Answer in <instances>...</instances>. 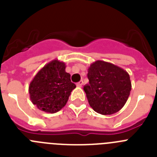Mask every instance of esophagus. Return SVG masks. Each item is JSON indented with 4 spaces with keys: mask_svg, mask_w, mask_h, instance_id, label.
<instances>
[{
    "mask_svg": "<svg viewBox=\"0 0 157 157\" xmlns=\"http://www.w3.org/2000/svg\"><path fill=\"white\" fill-rule=\"evenodd\" d=\"M82 85H83L82 80V81H80V82H78L76 84V86H78V87H82Z\"/></svg>",
    "mask_w": 157,
    "mask_h": 157,
    "instance_id": "34e87169",
    "label": "esophagus"
}]
</instances>
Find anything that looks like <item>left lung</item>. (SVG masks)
<instances>
[{
  "label": "left lung",
  "instance_id": "obj_1",
  "mask_svg": "<svg viewBox=\"0 0 157 157\" xmlns=\"http://www.w3.org/2000/svg\"><path fill=\"white\" fill-rule=\"evenodd\" d=\"M89 84L83 88L90 107L99 114L112 115L124 106L131 90L130 75L113 63L97 60L88 68Z\"/></svg>",
  "mask_w": 157,
  "mask_h": 157
}]
</instances>
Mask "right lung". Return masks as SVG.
Returning a JSON list of instances; mask_svg holds the SVG:
<instances>
[{
  "instance_id": "1",
  "label": "right lung",
  "mask_w": 157,
  "mask_h": 157,
  "mask_svg": "<svg viewBox=\"0 0 157 157\" xmlns=\"http://www.w3.org/2000/svg\"><path fill=\"white\" fill-rule=\"evenodd\" d=\"M64 62L53 59L37 72L29 86L32 103L48 113L59 112L66 105L71 91L76 87L67 73Z\"/></svg>"
}]
</instances>
